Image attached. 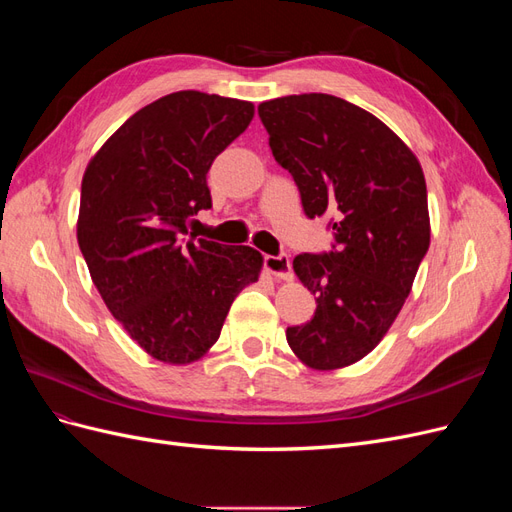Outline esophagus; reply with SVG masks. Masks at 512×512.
Returning a JSON list of instances; mask_svg holds the SVG:
<instances>
[{
    "label": "esophagus",
    "instance_id": "1",
    "mask_svg": "<svg viewBox=\"0 0 512 512\" xmlns=\"http://www.w3.org/2000/svg\"><path fill=\"white\" fill-rule=\"evenodd\" d=\"M265 267L267 271L275 277V280L282 282H292V267H290V258L280 254V256H265Z\"/></svg>",
    "mask_w": 512,
    "mask_h": 512
}]
</instances>
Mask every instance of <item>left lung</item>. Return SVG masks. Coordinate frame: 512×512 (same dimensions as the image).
<instances>
[{
	"label": "left lung",
	"instance_id": "8db88e82",
	"mask_svg": "<svg viewBox=\"0 0 512 512\" xmlns=\"http://www.w3.org/2000/svg\"><path fill=\"white\" fill-rule=\"evenodd\" d=\"M258 115L305 213L335 215V250L292 260L316 312L286 329L288 346L316 371L348 367L382 342L429 250L421 162L378 117L329 94L275 98Z\"/></svg>",
	"mask_w": 512,
	"mask_h": 512
}]
</instances>
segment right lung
<instances>
[{
	"mask_svg": "<svg viewBox=\"0 0 512 512\" xmlns=\"http://www.w3.org/2000/svg\"><path fill=\"white\" fill-rule=\"evenodd\" d=\"M252 117V102L175 91L134 113L85 168L76 239L91 282L160 363L203 359L232 301L260 277L265 258L250 245L181 239L211 207L213 160Z\"/></svg>",
	"mask_w": 512,
	"mask_h": 512,
	"instance_id": "add662e5",
	"label": "right lung"
}]
</instances>
